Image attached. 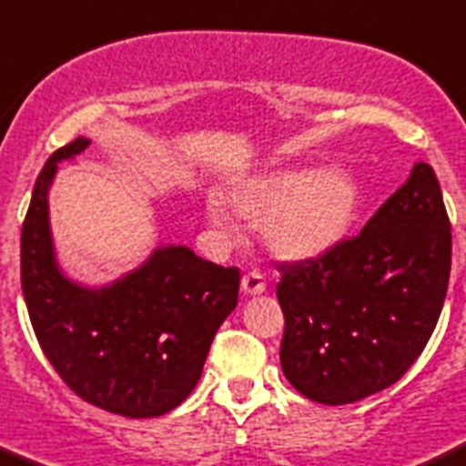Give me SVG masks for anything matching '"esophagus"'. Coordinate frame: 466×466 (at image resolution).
Returning <instances> with one entry per match:
<instances>
[{
	"label": "esophagus",
	"mask_w": 466,
	"mask_h": 466,
	"mask_svg": "<svg viewBox=\"0 0 466 466\" xmlns=\"http://www.w3.org/2000/svg\"><path fill=\"white\" fill-rule=\"evenodd\" d=\"M264 289H267V282H264L262 273L253 271V273H246V276L241 278V292L248 294V297H258V294H262Z\"/></svg>",
	"instance_id": "34e87169"
}]
</instances>
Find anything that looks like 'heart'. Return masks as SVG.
<instances>
[{
	"label": "heart",
	"mask_w": 466,
	"mask_h": 466,
	"mask_svg": "<svg viewBox=\"0 0 466 466\" xmlns=\"http://www.w3.org/2000/svg\"><path fill=\"white\" fill-rule=\"evenodd\" d=\"M225 202L238 218L259 225L273 258L315 262L350 238L360 213V188L342 167L273 169L229 186ZM207 220L216 229L229 225L216 202L207 204Z\"/></svg>",
	"instance_id": "b5f03b06"
}]
</instances>
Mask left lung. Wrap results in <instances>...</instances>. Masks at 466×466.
Here are the masks:
<instances>
[{
    "instance_id": "left-lung-1",
    "label": "left lung",
    "mask_w": 466,
    "mask_h": 466,
    "mask_svg": "<svg viewBox=\"0 0 466 466\" xmlns=\"http://www.w3.org/2000/svg\"><path fill=\"white\" fill-rule=\"evenodd\" d=\"M280 273L287 381L321 404L389 389L428 345L449 287L451 223L434 169L416 163L359 237Z\"/></svg>"
}]
</instances>
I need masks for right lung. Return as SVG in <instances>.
Segmentation results:
<instances>
[{"instance_id": "obj_1", "label": "right lung", "mask_w": 466, "mask_h": 466, "mask_svg": "<svg viewBox=\"0 0 466 466\" xmlns=\"http://www.w3.org/2000/svg\"><path fill=\"white\" fill-rule=\"evenodd\" d=\"M91 145L77 137L47 158L20 238V276L34 333L59 377L82 400L128 419L179 407L202 377L213 336L238 301V268L188 246H156L116 280L91 287L56 259L50 188L64 160Z\"/></svg>"}]
</instances>
